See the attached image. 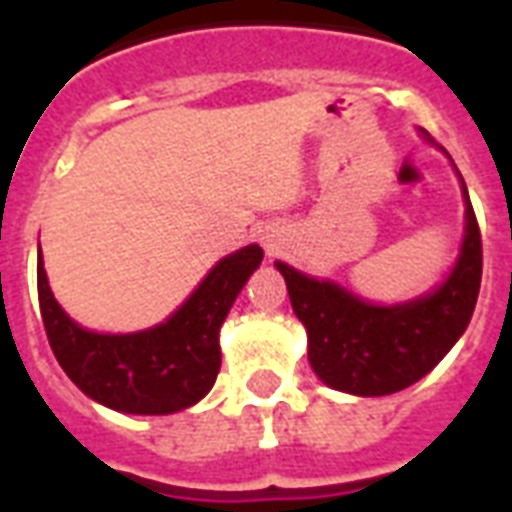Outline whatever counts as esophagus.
I'll use <instances>...</instances> for the list:
<instances>
[{
    "instance_id": "obj_1",
    "label": "esophagus",
    "mask_w": 512,
    "mask_h": 512,
    "mask_svg": "<svg viewBox=\"0 0 512 512\" xmlns=\"http://www.w3.org/2000/svg\"><path fill=\"white\" fill-rule=\"evenodd\" d=\"M279 249V241L271 239V236H265V252H268V255H279Z\"/></svg>"
}]
</instances>
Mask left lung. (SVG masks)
Wrapping results in <instances>:
<instances>
[{
  "mask_svg": "<svg viewBox=\"0 0 512 512\" xmlns=\"http://www.w3.org/2000/svg\"><path fill=\"white\" fill-rule=\"evenodd\" d=\"M465 188V183H462ZM465 241L452 276L414 303L369 305L332 281L308 279L276 263L297 319L308 329V358L329 388L353 396H388L422 380L468 329L476 308L484 249L465 188Z\"/></svg>",
  "mask_w": 512,
  "mask_h": 512,
  "instance_id": "left-lung-1",
  "label": "left lung"
}]
</instances>
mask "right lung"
<instances>
[{"mask_svg": "<svg viewBox=\"0 0 512 512\" xmlns=\"http://www.w3.org/2000/svg\"><path fill=\"white\" fill-rule=\"evenodd\" d=\"M257 244L223 257L175 316L135 335H98L68 319L36 257L39 311L50 348L74 385L98 404L127 414H172L207 396L220 372V327L249 273Z\"/></svg>", "mask_w": 512, "mask_h": 512, "instance_id": "obj_1", "label": "right lung"}]
</instances>
